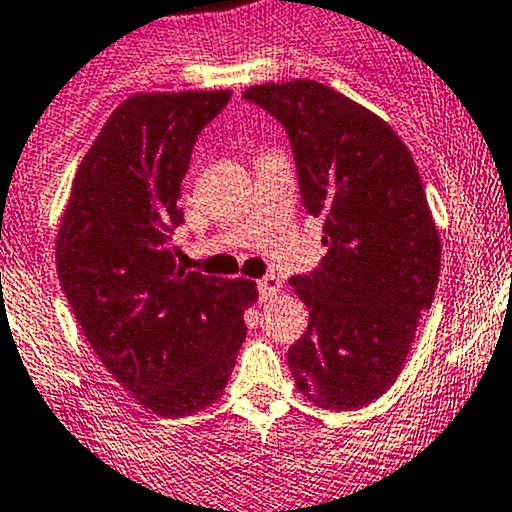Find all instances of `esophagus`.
<instances>
[{"mask_svg": "<svg viewBox=\"0 0 512 512\" xmlns=\"http://www.w3.org/2000/svg\"><path fill=\"white\" fill-rule=\"evenodd\" d=\"M257 292H260L262 302H267V299H272L277 292H280V277L265 275L260 282H257Z\"/></svg>", "mask_w": 512, "mask_h": 512, "instance_id": "1", "label": "esophagus"}]
</instances>
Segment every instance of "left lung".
Listing matches in <instances>:
<instances>
[{"label":"left lung","mask_w":512,"mask_h":512,"mask_svg":"<svg viewBox=\"0 0 512 512\" xmlns=\"http://www.w3.org/2000/svg\"><path fill=\"white\" fill-rule=\"evenodd\" d=\"M285 128L302 205L324 218L327 255L289 280L309 327L289 347L299 391L329 411L386 394L431 309L441 242L409 148L359 103L317 81L245 94Z\"/></svg>","instance_id":"left-lung-1"}]
</instances>
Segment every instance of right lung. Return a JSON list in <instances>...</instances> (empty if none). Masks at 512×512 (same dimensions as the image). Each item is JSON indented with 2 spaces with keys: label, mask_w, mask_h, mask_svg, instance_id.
Here are the masks:
<instances>
[{
  "label": "right lung",
  "mask_w": 512,
  "mask_h": 512,
  "mask_svg": "<svg viewBox=\"0 0 512 512\" xmlns=\"http://www.w3.org/2000/svg\"><path fill=\"white\" fill-rule=\"evenodd\" d=\"M230 91L138 94L113 111L76 170L56 270L98 359L158 416L215 404L245 342L255 282L183 270L180 183Z\"/></svg>",
  "instance_id": "right-lung-1"
}]
</instances>
